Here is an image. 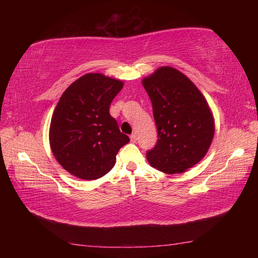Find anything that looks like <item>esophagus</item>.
I'll return each mask as SVG.
<instances>
[{"instance_id":"1","label":"esophagus","mask_w":258,"mask_h":258,"mask_svg":"<svg viewBox=\"0 0 258 258\" xmlns=\"http://www.w3.org/2000/svg\"><path fill=\"white\" fill-rule=\"evenodd\" d=\"M130 139H131V141H132V142H137V140H138V138H137V134H135V133L131 134Z\"/></svg>"}]
</instances>
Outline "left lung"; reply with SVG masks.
<instances>
[{"label":"left lung","instance_id":"1","mask_svg":"<svg viewBox=\"0 0 258 258\" xmlns=\"http://www.w3.org/2000/svg\"><path fill=\"white\" fill-rule=\"evenodd\" d=\"M151 100L158 141L147 152L149 164L180 174L206 156L215 133L214 116L199 89L177 69L163 66L142 80Z\"/></svg>","mask_w":258,"mask_h":258}]
</instances>
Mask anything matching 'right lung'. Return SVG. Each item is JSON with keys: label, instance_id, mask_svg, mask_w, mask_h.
Segmentation results:
<instances>
[{"label": "right lung", "instance_id": "obj_1", "mask_svg": "<svg viewBox=\"0 0 258 258\" xmlns=\"http://www.w3.org/2000/svg\"><path fill=\"white\" fill-rule=\"evenodd\" d=\"M120 80L89 73L67 87L51 118L50 148L56 161L72 175L97 180L110 171L117 152L130 138L109 113L123 89Z\"/></svg>", "mask_w": 258, "mask_h": 258}]
</instances>
